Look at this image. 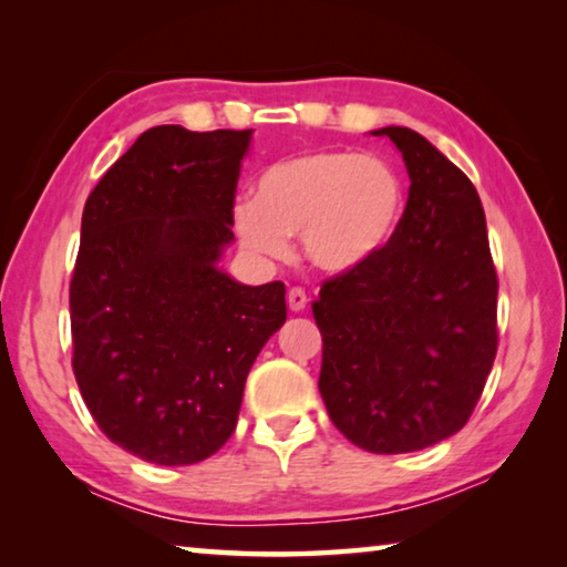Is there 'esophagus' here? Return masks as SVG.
Masks as SVG:
<instances>
[{
    "mask_svg": "<svg viewBox=\"0 0 567 567\" xmlns=\"http://www.w3.org/2000/svg\"><path fill=\"white\" fill-rule=\"evenodd\" d=\"M287 305H290L292 312H302L307 307V295L300 287H292L290 292H287Z\"/></svg>",
    "mask_w": 567,
    "mask_h": 567,
    "instance_id": "esophagus-1",
    "label": "esophagus"
}]
</instances>
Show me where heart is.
Returning <instances> with one entry per match:
<instances>
[{"label": "heart", "instance_id": "obj_1", "mask_svg": "<svg viewBox=\"0 0 567 567\" xmlns=\"http://www.w3.org/2000/svg\"><path fill=\"white\" fill-rule=\"evenodd\" d=\"M405 189L385 159L342 150L305 152L267 167L255 199L233 207V227L249 255H290L300 235L307 262L328 275L370 265L395 237Z\"/></svg>", "mask_w": 567, "mask_h": 567}]
</instances>
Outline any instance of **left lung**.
<instances>
[{
  "mask_svg": "<svg viewBox=\"0 0 567 567\" xmlns=\"http://www.w3.org/2000/svg\"><path fill=\"white\" fill-rule=\"evenodd\" d=\"M410 192L390 245L324 282L320 395L334 427L368 453H415L465 425L497 350V277L483 203L443 152L380 127Z\"/></svg>",
  "mask_w": 567,
  "mask_h": 567,
  "instance_id": "left-lung-1",
  "label": "left lung"
}]
</instances>
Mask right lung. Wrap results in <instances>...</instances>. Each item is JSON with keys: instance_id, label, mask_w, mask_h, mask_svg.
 <instances>
[{"instance_id": "obj_1", "label": "right lung", "mask_w": 567, "mask_h": 567, "mask_svg": "<svg viewBox=\"0 0 567 567\" xmlns=\"http://www.w3.org/2000/svg\"><path fill=\"white\" fill-rule=\"evenodd\" d=\"M249 142L252 130L159 124L84 205L74 378L102 433L145 463L195 465L227 443L247 372L287 320L282 282L219 267Z\"/></svg>"}]
</instances>
